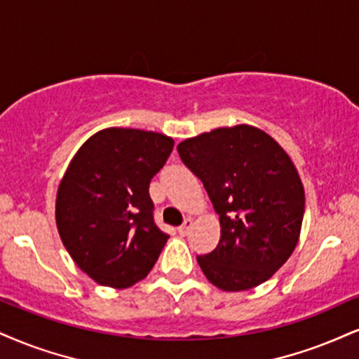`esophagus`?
<instances>
[{"label": "esophagus", "mask_w": 359, "mask_h": 359, "mask_svg": "<svg viewBox=\"0 0 359 359\" xmlns=\"http://www.w3.org/2000/svg\"><path fill=\"white\" fill-rule=\"evenodd\" d=\"M191 228H193V219L191 218H187V219H184V223L178 228V233L181 234V236H187V234L189 233V229H191Z\"/></svg>", "instance_id": "1"}]
</instances>
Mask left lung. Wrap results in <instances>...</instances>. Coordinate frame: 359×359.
<instances>
[{
	"label": "left lung",
	"instance_id": "obj_1",
	"mask_svg": "<svg viewBox=\"0 0 359 359\" xmlns=\"http://www.w3.org/2000/svg\"><path fill=\"white\" fill-rule=\"evenodd\" d=\"M178 153L219 215L218 246L196 258L208 281L245 291L269 280L298 245L304 215V188L287 153L250 125L188 138Z\"/></svg>",
	"mask_w": 359,
	"mask_h": 359
}]
</instances>
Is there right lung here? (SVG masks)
<instances>
[{
  "mask_svg": "<svg viewBox=\"0 0 359 359\" xmlns=\"http://www.w3.org/2000/svg\"><path fill=\"white\" fill-rule=\"evenodd\" d=\"M172 146L161 133L106 128L85 141L60 181L57 233L98 285L123 290L141 281L166 245L148 189Z\"/></svg>",
  "mask_w": 359,
  "mask_h": 359,
  "instance_id": "add662e5",
  "label": "right lung"
}]
</instances>
